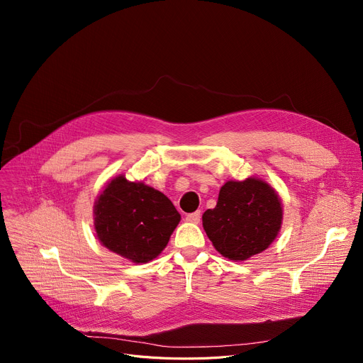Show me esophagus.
<instances>
[{"label":"esophagus","instance_id":"obj_1","mask_svg":"<svg viewBox=\"0 0 363 363\" xmlns=\"http://www.w3.org/2000/svg\"><path fill=\"white\" fill-rule=\"evenodd\" d=\"M186 221L188 223H194V224H198L201 221V211H195L192 214H188L186 216Z\"/></svg>","mask_w":363,"mask_h":363}]
</instances>
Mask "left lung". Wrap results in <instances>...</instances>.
Instances as JSON below:
<instances>
[{"instance_id":"obj_1","label":"left lung","mask_w":363,"mask_h":363,"mask_svg":"<svg viewBox=\"0 0 363 363\" xmlns=\"http://www.w3.org/2000/svg\"><path fill=\"white\" fill-rule=\"evenodd\" d=\"M283 224L276 189L262 178L227 181L216 208L202 214V227L214 248L233 262H244L270 247Z\"/></svg>"}]
</instances>
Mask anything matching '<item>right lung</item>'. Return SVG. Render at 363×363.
Returning a JSON list of instances; mask_svg holds the SVG:
<instances>
[{
  "label": "right lung",
  "mask_w": 363,
  "mask_h": 363,
  "mask_svg": "<svg viewBox=\"0 0 363 363\" xmlns=\"http://www.w3.org/2000/svg\"><path fill=\"white\" fill-rule=\"evenodd\" d=\"M93 220L103 247L145 264L164 251L181 216L161 191L119 175L97 195Z\"/></svg>",
  "instance_id": "1"
}]
</instances>
